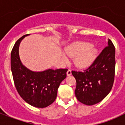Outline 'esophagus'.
Masks as SVG:
<instances>
[{"label": "esophagus", "instance_id": "esophagus-1", "mask_svg": "<svg viewBox=\"0 0 125 125\" xmlns=\"http://www.w3.org/2000/svg\"><path fill=\"white\" fill-rule=\"evenodd\" d=\"M70 75H72V71L71 70H68L67 72V76H70Z\"/></svg>", "mask_w": 125, "mask_h": 125}]
</instances>
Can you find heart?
I'll return each instance as SVG.
<instances>
[{
    "mask_svg": "<svg viewBox=\"0 0 125 125\" xmlns=\"http://www.w3.org/2000/svg\"><path fill=\"white\" fill-rule=\"evenodd\" d=\"M64 53L70 57H74L73 62L80 68H88L96 60L98 51L95 45L88 42L73 43L64 49ZM63 61L67 58L63 55Z\"/></svg>",
    "mask_w": 125,
    "mask_h": 125,
    "instance_id": "b5f03b06",
    "label": "heart"
}]
</instances>
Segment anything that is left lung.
I'll return each instance as SVG.
<instances>
[{"label": "left lung", "mask_w": 125, "mask_h": 125, "mask_svg": "<svg viewBox=\"0 0 125 125\" xmlns=\"http://www.w3.org/2000/svg\"><path fill=\"white\" fill-rule=\"evenodd\" d=\"M115 72V48L108 39V46L89 68L83 72H72L76 80L75 95L78 101L89 106L102 101L113 88Z\"/></svg>", "instance_id": "left-lung-1"}]
</instances>
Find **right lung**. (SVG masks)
<instances>
[{"instance_id":"obj_1","label":"right lung","mask_w":125,"mask_h":125,"mask_svg":"<svg viewBox=\"0 0 125 125\" xmlns=\"http://www.w3.org/2000/svg\"><path fill=\"white\" fill-rule=\"evenodd\" d=\"M29 35L18 39L11 52L10 66L18 93L26 102L37 108L52 104L57 97V89L66 78L67 69H47L41 72L29 70L23 65L19 49L21 41Z\"/></svg>"}]
</instances>
